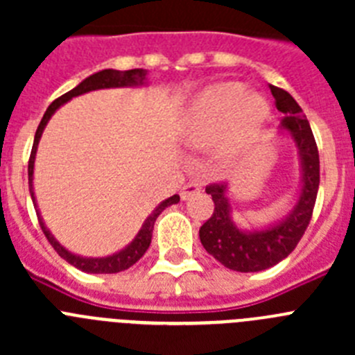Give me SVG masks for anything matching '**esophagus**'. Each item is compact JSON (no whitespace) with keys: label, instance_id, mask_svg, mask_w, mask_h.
<instances>
[{"label":"esophagus","instance_id":"esophagus-1","mask_svg":"<svg viewBox=\"0 0 355 355\" xmlns=\"http://www.w3.org/2000/svg\"><path fill=\"white\" fill-rule=\"evenodd\" d=\"M202 190V187H200L199 183H188L187 187H183V190H181V199L183 200H188L192 196H197V193Z\"/></svg>","mask_w":355,"mask_h":355}]
</instances>
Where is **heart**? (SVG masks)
<instances>
[{
	"mask_svg": "<svg viewBox=\"0 0 355 355\" xmlns=\"http://www.w3.org/2000/svg\"><path fill=\"white\" fill-rule=\"evenodd\" d=\"M270 106L243 83L224 81L205 89L188 106L181 124L190 147H211L220 142L227 159L243 156L265 128Z\"/></svg>",
	"mask_w": 355,
	"mask_h": 355,
	"instance_id": "b5f03b06",
	"label": "heart"
}]
</instances>
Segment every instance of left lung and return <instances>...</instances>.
<instances>
[{"mask_svg":"<svg viewBox=\"0 0 355 355\" xmlns=\"http://www.w3.org/2000/svg\"><path fill=\"white\" fill-rule=\"evenodd\" d=\"M275 106L284 115L279 133L288 135L297 147L300 163L299 197L293 208L281 220L266 227L241 229L233 220V208L227 184H209L215 202L213 215L199 229L200 243L216 261L236 272H261L277 265L291 254L311 220L320 184V159L311 126L302 108L283 89L270 85Z\"/></svg>","mask_w":355,"mask_h":355,"instance_id":"obj_1","label":"left lung"}]
</instances>
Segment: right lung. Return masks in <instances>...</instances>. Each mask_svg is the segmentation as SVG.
<instances>
[{"mask_svg":"<svg viewBox=\"0 0 355 355\" xmlns=\"http://www.w3.org/2000/svg\"><path fill=\"white\" fill-rule=\"evenodd\" d=\"M147 83V71L146 69H131V71H115V69H105V71H99L92 76L85 78L80 85H76L74 89L69 90L67 94L60 96L58 99L49 105V108L46 110L42 121H40L39 128H37L35 140H33V147H31L30 162H28V183H30V196L33 200V206L37 209V216H39L40 227H42L44 234L49 240V243L53 245V249L60 254V258H64L65 261L71 263L72 266L80 268L81 272H87V274H117V272L128 270L130 266H133L135 263L142 258L146 250L150 245V238H153V229H155V222L159 216V213L165 208L172 205H178L180 202V196L168 197V199L162 200L153 213L144 220L142 227L137 233V236L133 238L131 243H128L124 249L117 250V252L105 256V258H87V256H80V254L71 252L69 249H65L60 241L56 240L51 234L46 224L42 220V215H40L39 208H37V199H35V190H33V168H35V155L37 147H39L40 137H42V131L46 128V124L49 122V119L53 117L56 110L60 108L62 105H65L67 101H71L72 97L83 96L87 92H92V90H101V89H124V87H144Z\"/></svg>","mask_w":355,"mask_h":355,"instance_id":"add662e5","label":"right lung"}]
</instances>
